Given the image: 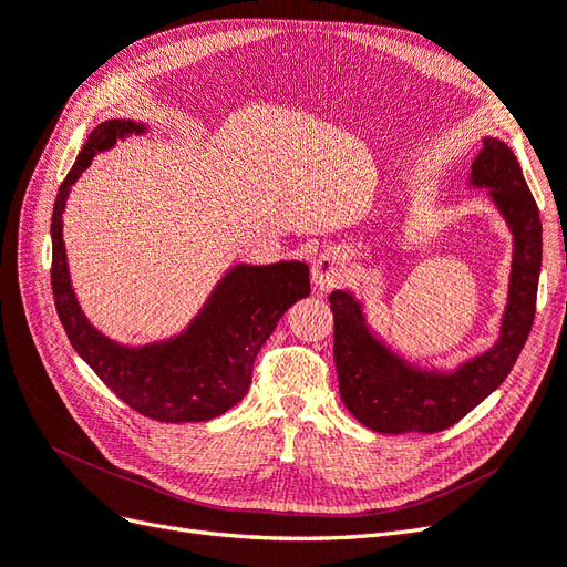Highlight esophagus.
I'll use <instances>...</instances> for the list:
<instances>
[{"mask_svg": "<svg viewBox=\"0 0 567 567\" xmlns=\"http://www.w3.org/2000/svg\"><path fill=\"white\" fill-rule=\"evenodd\" d=\"M312 281L319 290H331L342 281V265L336 252L326 250L317 257L312 265Z\"/></svg>", "mask_w": 567, "mask_h": 567, "instance_id": "obj_1", "label": "esophagus"}]
</instances>
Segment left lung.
I'll return each mask as SVG.
<instances>
[{
    "mask_svg": "<svg viewBox=\"0 0 567 567\" xmlns=\"http://www.w3.org/2000/svg\"><path fill=\"white\" fill-rule=\"evenodd\" d=\"M468 179L475 188H489L487 196L513 236L506 310L489 350L450 371L416 367L375 336L362 300L350 290L329 296L340 398L375 433H440L461 421L504 383L535 321L542 221L518 158L502 140L485 136Z\"/></svg>",
    "mask_w": 567,
    "mask_h": 567,
    "instance_id": "obj_1",
    "label": "left lung"
}]
</instances>
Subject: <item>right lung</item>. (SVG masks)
Instances as JSON below:
<instances>
[{
  "label": "right lung",
  "instance_id": "add662e5",
  "mask_svg": "<svg viewBox=\"0 0 567 567\" xmlns=\"http://www.w3.org/2000/svg\"><path fill=\"white\" fill-rule=\"evenodd\" d=\"M148 127L134 120L96 125L59 186L51 215V290L75 352L120 400L163 423L210 421L241 402L260 348L290 305L310 296V267L298 260L234 265L186 329L148 346H120L84 317L68 274L63 210L71 186L101 151Z\"/></svg>",
  "mask_w": 567,
  "mask_h": 567
}]
</instances>
